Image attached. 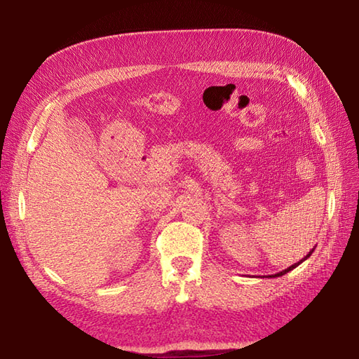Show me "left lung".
<instances>
[{
  "instance_id": "obj_1",
  "label": "left lung",
  "mask_w": 359,
  "mask_h": 359,
  "mask_svg": "<svg viewBox=\"0 0 359 359\" xmlns=\"http://www.w3.org/2000/svg\"><path fill=\"white\" fill-rule=\"evenodd\" d=\"M313 250H315V248H312V250H311V252H309V253L306 255V257H304V258H302L301 261H297V263H294V264H291L290 267H287V269H283L282 272H277V274H274V276H269V277H271V278H274V277H280V276H285V274H287V272H290V271H293L296 266H299V264L302 263V261H306V259H307L309 257H311V255L313 253Z\"/></svg>"
}]
</instances>
